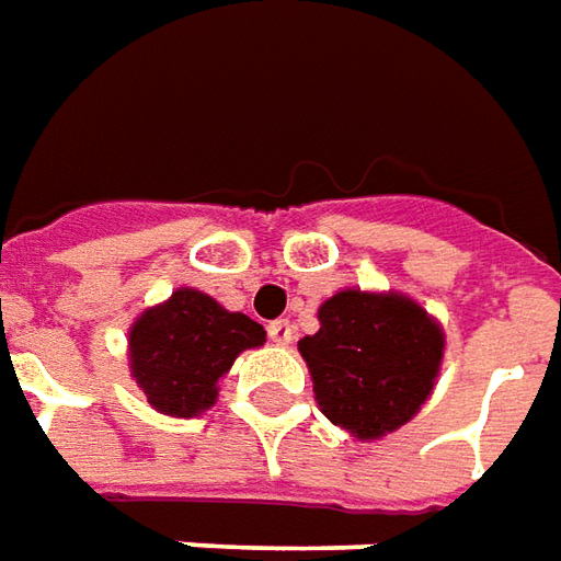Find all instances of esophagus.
<instances>
[{
    "instance_id": "1",
    "label": "esophagus",
    "mask_w": 561,
    "mask_h": 561,
    "mask_svg": "<svg viewBox=\"0 0 561 561\" xmlns=\"http://www.w3.org/2000/svg\"><path fill=\"white\" fill-rule=\"evenodd\" d=\"M267 334H270V340L276 343V346H288V343H291V336H294V324L288 319L270 321Z\"/></svg>"
}]
</instances>
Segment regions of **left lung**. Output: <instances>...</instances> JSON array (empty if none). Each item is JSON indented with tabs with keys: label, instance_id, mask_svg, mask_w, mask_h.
<instances>
[{
	"label": "left lung",
	"instance_id": "1",
	"mask_svg": "<svg viewBox=\"0 0 561 561\" xmlns=\"http://www.w3.org/2000/svg\"><path fill=\"white\" fill-rule=\"evenodd\" d=\"M319 321L300 355L324 416L362 440L416 416L444 358V334L425 309L401 294L340 291Z\"/></svg>",
	"mask_w": 561,
	"mask_h": 561
}]
</instances>
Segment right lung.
Segmentation results:
<instances>
[{"mask_svg":"<svg viewBox=\"0 0 561 561\" xmlns=\"http://www.w3.org/2000/svg\"><path fill=\"white\" fill-rule=\"evenodd\" d=\"M264 336V328L249 316L227 312L194 288H179L133 324V376L154 410L179 419L197 416L215 403V382L242 348L261 346Z\"/></svg>","mask_w":561,"mask_h":561,"instance_id":"add662e5","label":"right lung"}]
</instances>
